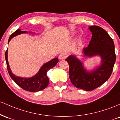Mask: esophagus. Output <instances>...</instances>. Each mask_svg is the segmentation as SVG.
Masks as SVG:
<instances>
[{
	"label": "esophagus",
	"instance_id": "obj_1",
	"mask_svg": "<svg viewBox=\"0 0 120 120\" xmlns=\"http://www.w3.org/2000/svg\"><path fill=\"white\" fill-rule=\"evenodd\" d=\"M67 56V55L66 53H61L59 55V58L60 60H63V59H65L66 58Z\"/></svg>",
	"mask_w": 120,
	"mask_h": 120
}]
</instances>
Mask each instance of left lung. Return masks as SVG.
<instances>
[{
  "label": "left lung",
  "instance_id": "left-lung-1",
  "mask_svg": "<svg viewBox=\"0 0 120 120\" xmlns=\"http://www.w3.org/2000/svg\"><path fill=\"white\" fill-rule=\"evenodd\" d=\"M92 38L89 46L83 48L84 55L87 57L99 56L101 64L94 70L88 71L83 63L74 55L65 60L68 62L71 83L75 87L87 91L94 90L106 82L111 76L116 61L115 45L107 31L98 26L89 27Z\"/></svg>",
  "mask_w": 120,
  "mask_h": 120
}]
</instances>
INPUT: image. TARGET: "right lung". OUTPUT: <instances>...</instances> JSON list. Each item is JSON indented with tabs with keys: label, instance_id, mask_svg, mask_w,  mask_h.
Wrapping results in <instances>:
<instances>
[{
	"label": "right lung",
	"instance_id": "right-lung-1",
	"mask_svg": "<svg viewBox=\"0 0 120 120\" xmlns=\"http://www.w3.org/2000/svg\"><path fill=\"white\" fill-rule=\"evenodd\" d=\"M26 31H21L20 29H17L13 34L11 35L8 40V43L11 40L13 37L19 34L22 33H26ZM5 58L7 63V67L9 73V75L13 81L19 85L20 87L24 90L30 92H37L43 90L47 87L49 83V79L48 78L47 73L48 71L57 64L59 59L57 57L52 59L51 60L45 63L42 65L39 71L35 75L30 78H22L16 76L12 73L8 60V49H7L5 54Z\"/></svg>",
	"mask_w": 120,
	"mask_h": 120
}]
</instances>
